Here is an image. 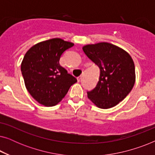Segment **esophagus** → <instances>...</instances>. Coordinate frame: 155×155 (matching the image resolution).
I'll use <instances>...</instances> for the list:
<instances>
[{
  "instance_id": "obj_1",
  "label": "esophagus",
  "mask_w": 155,
  "mask_h": 155,
  "mask_svg": "<svg viewBox=\"0 0 155 155\" xmlns=\"http://www.w3.org/2000/svg\"><path fill=\"white\" fill-rule=\"evenodd\" d=\"M81 79H82V77H81V76H80V77L78 78V81L80 82V80H81Z\"/></svg>"
}]
</instances>
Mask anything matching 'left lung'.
I'll use <instances>...</instances> for the list:
<instances>
[{
  "instance_id": "1",
  "label": "left lung",
  "mask_w": 155,
  "mask_h": 155,
  "mask_svg": "<svg viewBox=\"0 0 155 155\" xmlns=\"http://www.w3.org/2000/svg\"><path fill=\"white\" fill-rule=\"evenodd\" d=\"M82 50L100 69L99 81L87 92L88 98L101 109L115 107L134 86L135 72L132 58L126 51L107 42L88 44Z\"/></svg>"
}]
</instances>
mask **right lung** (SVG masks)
Returning a JSON list of instances; mask_svg holds the SVG:
<instances>
[{
    "mask_svg": "<svg viewBox=\"0 0 155 155\" xmlns=\"http://www.w3.org/2000/svg\"><path fill=\"white\" fill-rule=\"evenodd\" d=\"M73 46L71 42L54 38L35 44L25 54L21 64L25 86L41 104L56 105L77 82L59 63L63 52Z\"/></svg>",
    "mask_w": 155,
    "mask_h": 155,
    "instance_id": "right-lung-1",
    "label": "right lung"
}]
</instances>
